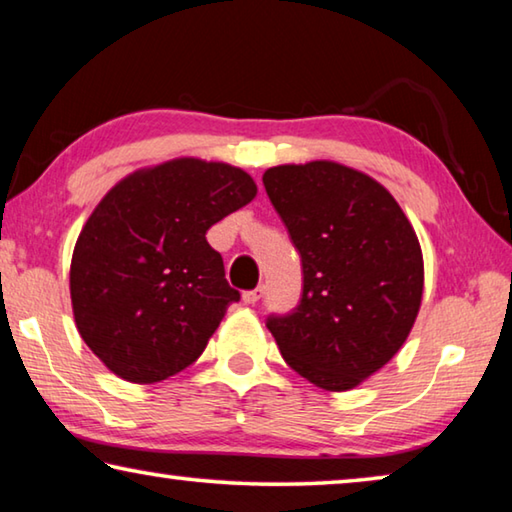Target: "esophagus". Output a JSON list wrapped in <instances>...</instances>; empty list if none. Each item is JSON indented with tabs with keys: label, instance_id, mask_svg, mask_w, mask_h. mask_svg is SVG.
Instances as JSON below:
<instances>
[{
	"label": "esophagus",
	"instance_id": "34e87169",
	"mask_svg": "<svg viewBox=\"0 0 512 512\" xmlns=\"http://www.w3.org/2000/svg\"><path fill=\"white\" fill-rule=\"evenodd\" d=\"M262 293H264V289L262 287H257V289H250V291H244V296H241V300L246 302V305H255V302L262 298Z\"/></svg>",
	"mask_w": 512,
	"mask_h": 512
}]
</instances>
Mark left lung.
Instances as JSON below:
<instances>
[{"instance_id": "left-lung-1", "label": "left lung", "mask_w": 512, "mask_h": 512, "mask_svg": "<svg viewBox=\"0 0 512 512\" xmlns=\"http://www.w3.org/2000/svg\"><path fill=\"white\" fill-rule=\"evenodd\" d=\"M264 187L302 257V300L271 316L284 361L323 391L357 388L409 339L422 305L418 235L388 189L334 160L277 164Z\"/></svg>"}]
</instances>
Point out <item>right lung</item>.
I'll use <instances>...</instances> for the list:
<instances>
[{"label": "right lung", "instance_id": "obj_1", "mask_svg": "<svg viewBox=\"0 0 512 512\" xmlns=\"http://www.w3.org/2000/svg\"><path fill=\"white\" fill-rule=\"evenodd\" d=\"M255 196L244 169L173 158L128 173L101 198L76 239L69 296L103 366L155 384L201 357L239 300L205 235Z\"/></svg>", "mask_w": 512, "mask_h": 512}]
</instances>
